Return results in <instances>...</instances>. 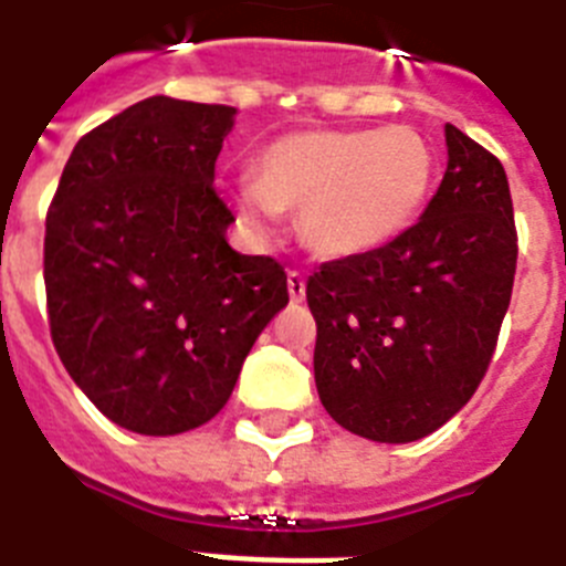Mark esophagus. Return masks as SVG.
<instances>
[{"label":"esophagus","mask_w":566,"mask_h":566,"mask_svg":"<svg viewBox=\"0 0 566 566\" xmlns=\"http://www.w3.org/2000/svg\"><path fill=\"white\" fill-rule=\"evenodd\" d=\"M287 291H291V302H302L305 298V275L298 270L287 273Z\"/></svg>","instance_id":"34e87169"}]
</instances>
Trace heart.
Wrapping results in <instances>:
<instances>
[{"instance_id": "1", "label": "heart", "mask_w": 566, "mask_h": 566, "mask_svg": "<svg viewBox=\"0 0 566 566\" xmlns=\"http://www.w3.org/2000/svg\"><path fill=\"white\" fill-rule=\"evenodd\" d=\"M433 174V150L410 127L293 130L261 148L232 203L252 232L296 209L298 235L316 255L357 259L416 223Z\"/></svg>"}]
</instances>
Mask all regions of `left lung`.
Listing matches in <instances>:
<instances>
[{"mask_svg": "<svg viewBox=\"0 0 566 566\" xmlns=\"http://www.w3.org/2000/svg\"><path fill=\"white\" fill-rule=\"evenodd\" d=\"M448 171L416 227L307 279L319 401L371 442H416L457 416L497 348L517 229L503 165L444 124Z\"/></svg>", "mask_w": 566, "mask_h": 566, "instance_id": "left-lung-1", "label": "left lung"}]
</instances>
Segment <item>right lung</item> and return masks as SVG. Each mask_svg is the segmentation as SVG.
I'll return each instance as SVG.
<instances>
[{
	"mask_svg": "<svg viewBox=\"0 0 566 566\" xmlns=\"http://www.w3.org/2000/svg\"><path fill=\"white\" fill-rule=\"evenodd\" d=\"M235 107L154 95L81 136L45 214L43 275L60 360L109 421L142 436L206 424L287 273L227 243L214 163Z\"/></svg>",
	"mask_w": 566,
	"mask_h": 566,
	"instance_id": "1",
	"label": "right lung"
}]
</instances>
